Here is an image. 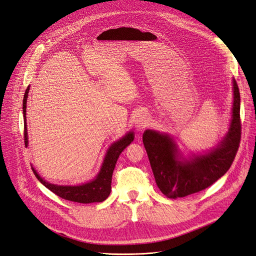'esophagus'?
Wrapping results in <instances>:
<instances>
[{
  "instance_id": "esophagus-1",
  "label": "esophagus",
  "mask_w": 256,
  "mask_h": 256,
  "mask_svg": "<svg viewBox=\"0 0 256 256\" xmlns=\"http://www.w3.org/2000/svg\"><path fill=\"white\" fill-rule=\"evenodd\" d=\"M150 117L146 112H140L135 120V126L137 128L142 130L148 126Z\"/></svg>"
}]
</instances>
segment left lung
Here are the masks:
<instances>
[{
	"label": "left lung",
	"instance_id": "8db88e82",
	"mask_svg": "<svg viewBox=\"0 0 256 256\" xmlns=\"http://www.w3.org/2000/svg\"><path fill=\"white\" fill-rule=\"evenodd\" d=\"M233 83L232 117L228 133L216 148L200 154L184 157L174 138L166 133L146 130L144 144L155 182L168 198L184 197L204 190L230 168L240 142V94L235 79Z\"/></svg>",
	"mask_w": 256,
	"mask_h": 256
}]
</instances>
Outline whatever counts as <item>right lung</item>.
I'll use <instances>...</instances> for the list:
<instances>
[{"mask_svg": "<svg viewBox=\"0 0 256 256\" xmlns=\"http://www.w3.org/2000/svg\"><path fill=\"white\" fill-rule=\"evenodd\" d=\"M30 92V86L25 90L23 98V117H24V141L25 144H28V136H27V123H26V102ZM134 140V132H128L126 136H123L119 140L112 144L108 148V152L104 156L100 171L90 182L83 184L80 186H58L50 184L36 173V170L32 168V171L43 186L54 193L56 195L64 198L66 200H70L80 204H92V202H101L106 200L110 193V184L114 168H115L116 162L119 158V155L122 153L128 144L133 142Z\"/></svg>", "mask_w": 256, "mask_h": 256, "instance_id": "1", "label": "right lung"}]
</instances>
